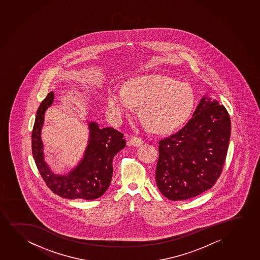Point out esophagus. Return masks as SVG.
I'll use <instances>...</instances> for the list:
<instances>
[{
    "label": "esophagus",
    "instance_id": "34e87169",
    "mask_svg": "<svg viewBox=\"0 0 260 260\" xmlns=\"http://www.w3.org/2000/svg\"><path fill=\"white\" fill-rule=\"evenodd\" d=\"M143 144H144V140L140 139V138H136V137L129 139L128 141V145H131V146H139V145H142Z\"/></svg>",
    "mask_w": 260,
    "mask_h": 260
}]
</instances>
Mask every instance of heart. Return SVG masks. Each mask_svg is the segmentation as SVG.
I'll list each match as a JSON object with an SVG mask.
<instances>
[{"label": "heart", "instance_id": "1", "mask_svg": "<svg viewBox=\"0 0 260 260\" xmlns=\"http://www.w3.org/2000/svg\"><path fill=\"white\" fill-rule=\"evenodd\" d=\"M140 106V115L154 131L169 133L189 118L195 104L190 85L179 83L169 76L146 75L129 79L125 89L112 88L108 93V109L120 120Z\"/></svg>", "mask_w": 260, "mask_h": 260}]
</instances>
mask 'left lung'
<instances>
[{"instance_id":"8db88e82","label":"left lung","mask_w":260,"mask_h":260,"mask_svg":"<svg viewBox=\"0 0 260 260\" xmlns=\"http://www.w3.org/2000/svg\"><path fill=\"white\" fill-rule=\"evenodd\" d=\"M229 113L203 96L188 123L158 142L156 183L167 199L186 200L212 188L222 170L230 145Z\"/></svg>"}]
</instances>
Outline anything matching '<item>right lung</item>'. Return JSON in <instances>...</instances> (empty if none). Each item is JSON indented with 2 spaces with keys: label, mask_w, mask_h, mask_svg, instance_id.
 <instances>
[{
  "label": "right lung",
  "mask_w": 260,
  "mask_h": 260,
  "mask_svg": "<svg viewBox=\"0 0 260 260\" xmlns=\"http://www.w3.org/2000/svg\"><path fill=\"white\" fill-rule=\"evenodd\" d=\"M50 91L38 109L31 134L34 160L48 188L61 198L92 200L102 197L108 189L113 176V158L126 145L123 134L111 127L100 128L96 121H88L89 139L84 156L67 174H54L45 161L41 129L45 113L54 103Z\"/></svg>",
  "instance_id": "obj_1"
}]
</instances>
